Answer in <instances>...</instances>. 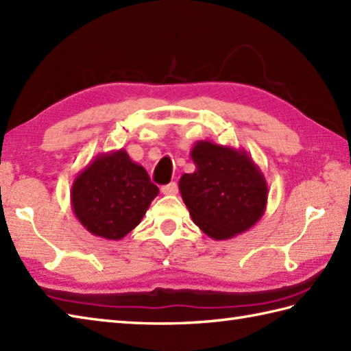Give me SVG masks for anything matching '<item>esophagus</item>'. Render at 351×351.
Masks as SVG:
<instances>
[{"label": "esophagus", "instance_id": "esophagus-1", "mask_svg": "<svg viewBox=\"0 0 351 351\" xmlns=\"http://www.w3.org/2000/svg\"><path fill=\"white\" fill-rule=\"evenodd\" d=\"M161 191L164 195H176L178 193V184L176 182H170L167 185H162Z\"/></svg>", "mask_w": 351, "mask_h": 351}]
</instances>
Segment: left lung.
<instances>
[{
    "instance_id": "obj_1",
    "label": "left lung",
    "mask_w": 351,
    "mask_h": 351,
    "mask_svg": "<svg viewBox=\"0 0 351 351\" xmlns=\"http://www.w3.org/2000/svg\"><path fill=\"white\" fill-rule=\"evenodd\" d=\"M190 156L196 169L181 176L180 191L201 231L228 240L252 228L266 211L267 184L250 154L201 140Z\"/></svg>"
}]
</instances>
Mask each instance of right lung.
I'll return each mask as SVG.
<instances>
[{
    "label": "right lung",
    "instance_id": "1",
    "mask_svg": "<svg viewBox=\"0 0 351 351\" xmlns=\"http://www.w3.org/2000/svg\"><path fill=\"white\" fill-rule=\"evenodd\" d=\"M160 189L125 149L99 154L79 171L71 187V208L91 234L120 240L146 215Z\"/></svg>",
    "mask_w": 351,
    "mask_h": 351
}]
</instances>
